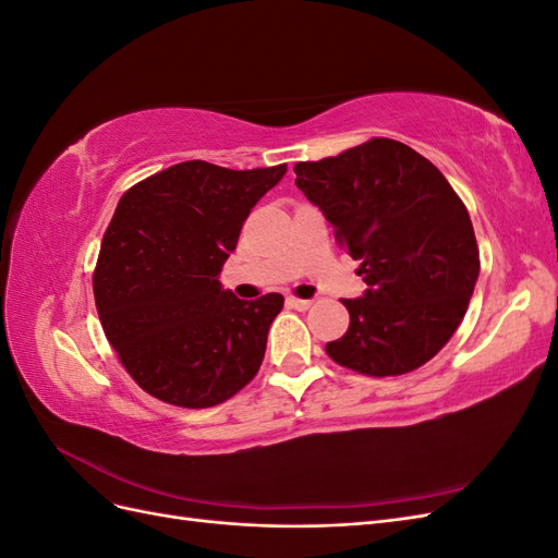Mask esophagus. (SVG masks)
I'll return each instance as SVG.
<instances>
[{"instance_id":"34e87169","label":"esophagus","mask_w":558,"mask_h":558,"mask_svg":"<svg viewBox=\"0 0 558 558\" xmlns=\"http://www.w3.org/2000/svg\"><path fill=\"white\" fill-rule=\"evenodd\" d=\"M286 302H289V307H293L298 312H307L314 305V300H305V298H298V295H289V298H286Z\"/></svg>"}]
</instances>
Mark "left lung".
Returning <instances> with one entry per match:
<instances>
[{
  "label": "left lung",
  "mask_w": 558,
  "mask_h": 558,
  "mask_svg": "<svg viewBox=\"0 0 558 558\" xmlns=\"http://www.w3.org/2000/svg\"><path fill=\"white\" fill-rule=\"evenodd\" d=\"M293 172L367 283L363 298L342 300L349 330L326 344L328 356L369 377L428 363L459 328L480 277L461 197L430 160L386 137Z\"/></svg>",
  "instance_id": "8db88e82"
}]
</instances>
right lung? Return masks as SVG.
Listing matches in <instances>:
<instances>
[{"label":"right lung","mask_w":558,"mask_h":558,"mask_svg":"<svg viewBox=\"0 0 558 558\" xmlns=\"http://www.w3.org/2000/svg\"><path fill=\"white\" fill-rule=\"evenodd\" d=\"M286 165L228 170L189 160L121 197L93 275L99 320L128 375L177 408L221 404L256 377L283 295L240 300L221 267Z\"/></svg>","instance_id":"1"}]
</instances>
